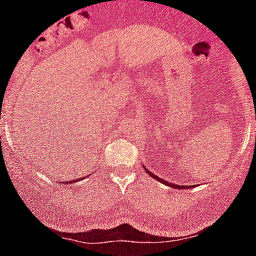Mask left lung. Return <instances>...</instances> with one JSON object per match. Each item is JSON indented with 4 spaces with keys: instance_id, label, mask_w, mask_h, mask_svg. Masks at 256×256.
Returning <instances> with one entry per match:
<instances>
[{
    "instance_id": "8db88e82",
    "label": "left lung",
    "mask_w": 256,
    "mask_h": 256,
    "mask_svg": "<svg viewBox=\"0 0 256 256\" xmlns=\"http://www.w3.org/2000/svg\"><path fill=\"white\" fill-rule=\"evenodd\" d=\"M144 171L147 172V174H150V176H151V177L156 178V180H158V182L164 183V184L168 186V187H174V188H176V190H186V188H187V186H182V184H180H180H174V183H170V182H167V180H162V178L157 177L156 174H152L151 171H148V170H146V167H144ZM190 188H193V186H190Z\"/></svg>"
}]
</instances>
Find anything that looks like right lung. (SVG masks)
I'll list each match as a JSON object with an SVG mask.
<instances>
[{"mask_svg": "<svg viewBox=\"0 0 256 256\" xmlns=\"http://www.w3.org/2000/svg\"><path fill=\"white\" fill-rule=\"evenodd\" d=\"M79 180H82V178H79ZM68 183H74V180H72V182H66V184H68Z\"/></svg>", "mask_w": 256, "mask_h": 256, "instance_id": "right-lung-1", "label": "right lung"}]
</instances>
